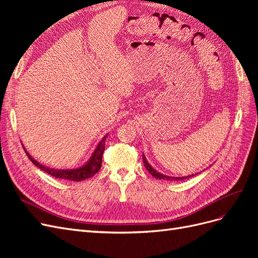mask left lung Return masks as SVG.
Wrapping results in <instances>:
<instances>
[{
  "mask_svg": "<svg viewBox=\"0 0 258 258\" xmlns=\"http://www.w3.org/2000/svg\"><path fill=\"white\" fill-rule=\"evenodd\" d=\"M143 162H144V166H145V168H146V170L148 171V172H150L154 177H156V178H160V179H175V181H181V179H185V178H188V177H190V176H194V175H188V176H184V177H170V176H166V175H163V174H161V173H159V172H157V171L156 170H154L151 166H150V163H148L147 161H146V158L144 157V155H143Z\"/></svg>",
  "mask_w": 258,
  "mask_h": 258,
  "instance_id": "left-lung-1",
  "label": "left lung"
}]
</instances>
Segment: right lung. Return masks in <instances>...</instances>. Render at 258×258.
Masks as SVG:
<instances>
[{
    "instance_id": "obj_1",
    "label": "right lung",
    "mask_w": 258,
    "mask_h": 258,
    "mask_svg": "<svg viewBox=\"0 0 258 258\" xmlns=\"http://www.w3.org/2000/svg\"><path fill=\"white\" fill-rule=\"evenodd\" d=\"M106 137L107 136H105L102 139V141L99 143L95 153L92 154L90 160L86 163L85 166H83L81 168H77V169H71V170H57V169H50L48 167H45L31 157V156L28 154V152L26 151L25 147H23V150H25L29 159L32 161L36 167L43 170L44 172L48 173L49 175H51L53 177H57V178H64V179H69V181L80 182V181H83V179H86L88 177H91L92 175H95L100 170L101 165H102V155L105 150Z\"/></svg>"
}]
</instances>
